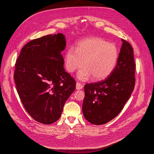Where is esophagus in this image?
<instances>
[{
    "label": "esophagus",
    "mask_w": 154,
    "mask_h": 154,
    "mask_svg": "<svg viewBox=\"0 0 154 154\" xmlns=\"http://www.w3.org/2000/svg\"><path fill=\"white\" fill-rule=\"evenodd\" d=\"M82 85L80 83V82H77L76 83V89L77 90H80V89H82Z\"/></svg>",
    "instance_id": "1"
}]
</instances>
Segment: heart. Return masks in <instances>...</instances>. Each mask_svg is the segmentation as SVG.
Wrapping results in <instances>:
<instances>
[{"label": "heart", "instance_id": "1", "mask_svg": "<svg viewBox=\"0 0 154 154\" xmlns=\"http://www.w3.org/2000/svg\"><path fill=\"white\" fill-rule=\"evenodd\" d=\"M119 58V51L114 44L100 37H91L79 42L76 49L69 48L65 56V65L69 72L84 66L77 73L82 81L93 77L100 81L109 77L114 70Z\"/></svg>", "mask_w": 154, "mask_h": 154}]
</instances>
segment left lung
Listing matches in <instances>:
<instances>
[{"instance_id": "left-lung-1", "label": "left lung", "mask_w": 154, "mask_h": 154, "mask_svg": "<svg viewBox=\"0 0 154 154\" xmlns=\"http://www.w3.org/2000/svg\"><path fill=\"white\" fill-rule=\"evenodd\" d=\"M122 44L114 70L104 81L86 84L82 104L83 115L95 125H102L121 112L134 90L135 63L131 44Z\"/></svg>"}]
</instances>
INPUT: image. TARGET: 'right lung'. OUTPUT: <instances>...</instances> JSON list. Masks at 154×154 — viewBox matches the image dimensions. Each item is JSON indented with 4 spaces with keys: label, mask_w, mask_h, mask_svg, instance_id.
I'll use <instances>...</instances> for the list:
<instances>
[{
    "label": "right lung",
    "mask_w": 154,
    "mask_h": 154,
    "mask_svg": "<svg viewBox=\"0 0 154 154\" xmlns=\"http://www.w3.org/2000/svg\"><path fill=\"white\" fill-rule=\"evenodd\" d=\"M66 38L58 33L32 40L21 50L14 79L21 101L36 121L51 124L60 117L75 81L64 68Z\"/></svg>",
    "instance_id": "add662e5"
}]
</instances>
